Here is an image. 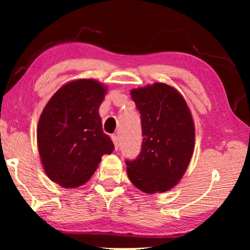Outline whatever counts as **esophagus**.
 <instances>
[{
  "mask_svg": "<svg viewBox=\"0 0 250 250\" xmlns=\"http://www.w3.org/2000/svg\"><path fill=\"white\" fill-rule=\"evenodd\" d=\"M111 140H112V142H114L115 149L117 150L118 149V136L117 135H111Z\"/></svg>",
  "mask_w": 250,
  "mask_h": 250,
  "instance_id": "esophagus-1",
  "label": "esophagus"
}]
</instances>
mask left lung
Returning a JSON list of instances; mask_svg holds the SVG:
<instances>
[{"mask_svg": "<svg viewBox=\"0 0 250 250\" xmlns=\"http://www.w3.org/2000/svg\"><path fill=\"white\" fill-rule=\"evenodd\" d=\"M131 95L143 140L140 155L125 162L128 179L146 193L165 192L182 179L192 157V116L182 95L167 84L134 88Z\"/></svg>", "mask_w": 250, "mask_h": 250, "instance_id": "8db88e82", "label": "left lung"}]
</instances>
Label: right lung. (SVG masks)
Segmentation results:
<instances>
[{
    "label": "right lung",
    "instance_id": "obj_1",
    "mask_svg": "<svg viewBox=\"0 0 250 250\" xmlns=\"http://www.w3.org/2000/svg\"><path fill=\"white\" fill-rule=\"evenodd\" d=\"M105 92L94 80L70 82L53 94L41 115V160L46 175L61 187L77 188L87 182L101 157L114 151L99 116Z\"/></svg>",
    "mask_w": 250,
    "mask_h": 250
}]
</instances>
